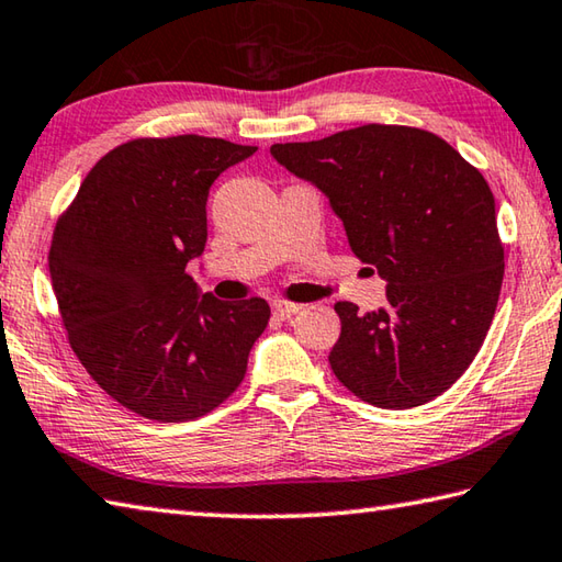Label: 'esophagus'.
Wrapping results in <instances>:
<instances>
[{
    "label": "esophagus",
    "mask_w": 562,
    "mask_h": 562,
    "mask_svg": "<svg viewBox=\"0 0 562 562\" xmlns=\"http://www.w3.org/2000/svg\"><path fill=\"white\" fill-rule=\"evenodd\" d=\"M300 310H302L300 304H292V302H282V300L272 302V314L278 316V319H290V316H294Z\"/></svg>",
    "instance_id": "1"
}]
</instances>
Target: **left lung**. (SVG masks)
I'll list each match as a JSON object with an SVG mask.
<instances>
[{"instance_id": "1", "label": "left lung", "mask_w": 562, "mask_h": 562, "mask_svg": "<svg viewBox=\"0 0 562 562\" xmlns=\"http://www.w3.org/2000/svg\"><path fill=\"white\" fill-rule=\"evenodd\" d=\"M270 155L329 199L356 258L387 282L379 312L334 304L336 379L385 411L442 395L482 349L502 292L486 179L442 137L405 125L272 145Z\"/></svg>"}]
</instances>
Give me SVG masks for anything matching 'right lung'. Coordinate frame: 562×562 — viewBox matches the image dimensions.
Instances as JSON below:
<instances>
[{"label": "right lung", "instance_id": "right-lung-1", "mask_svg": "<svg viewBox=\"0 0 562 562\" xmlns=\"http://www.w3.org/2000/svg\"><path fill=\"white\" fill-rule=\"evenodd\" d=\"M255 149L199 135L125 142L88 171L56 223L48 272L70 349L147 420L218 407L268 326L265 300L221 302L187 272L206 248L211 183Z\"/></svg>", "mask_w": 562, "mask_h": 562}]
</instances>
